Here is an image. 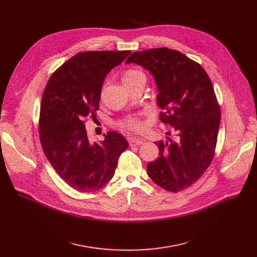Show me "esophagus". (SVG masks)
<instances>
[{
	"label": "esophagus",
	"mask_w": 257,
	"mask_h": 257,
	"mask_svg": "<svg viewBox=\"0 0 257 257\" xmlns=\"http://www.w3.org/2000/svg\"><path fill=\"white\" fill-rule=\"evenodd\" d=\"M144 142L143 139H139V138H130L129 139V144L130 146H134V145H141Z\"/></svg>",
	"instance_id": "34e87169"
}]
</instances>
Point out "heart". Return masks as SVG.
I'll list each match as a JSON object with an SVG mask.
<instances>
[{
	"mask_svg": "<svg viewBox=\"0 0 257 257\" xmlns=\"http://www.w3.org/2000/svg\"><path fill=\"white\" fill-rule=\"evenodd\" d=\"M122 80L123 83L125 84V86L134 84L140 80H145V75L144 73L138 69H127L122 76ZM118 126L125 130V131H129V132H141L144 128L145 125L143 123V121L141 120L139 115H132V116H127L123 119H121L118 122Z\"/></svg>",
	"mask_w": 257,
	"mask_h": 257,
	"instance_id": "1",
	"label": "heart"
}]
</instances>
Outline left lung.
<instances>
[{
    "instance_id": "1",
    "label": "left lung",
    "mask_w": 257,
    "mask_h": 257,
    "mask_svg": "<svg viewBox=\"0 0 257 257\" xmlns=\"http://www.w3.org/2000/svg\"><path fill=\"white\" fill-rule=\"evenodd\" d=\"M129 63L154 75L160 119L176 134L157 142L160 157L148 164L149 176L167 191L185 190L204 174L215 153L221 108L211 81L200 64L168 48L133 53Z\"/></svg>"
}]
</instances>
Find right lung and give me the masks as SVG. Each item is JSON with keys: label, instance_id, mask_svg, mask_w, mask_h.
<instances>
[{"label": "right lung", "instance_id": "right-lung-1", "mask_svg": "<svg viewBox=\"0 0 257 257\" xmlns=\"http://www.w3.org/2000/svg\"><path fill=\"white\" fill-rule=\"evenodd\" d=\"M130 53H79L53 73L44 90L39 120L44 153L57 174L79 192L105 186L128 148L124 136L115 131H108L99 143H90L85 122L98 109L106 74Z\"/></svg>", "mask_w": 257, "mask_h": 257}]
</instances>
